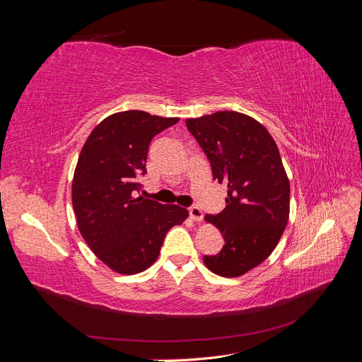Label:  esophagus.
Here are the masks:
<instances>
[{
  "label": "esophagus",
  "instance_id": "1",
  "mask_svg": "<svg viewBox=\"0 0 362 362\" xmlns=\"http://www.w3.org/2000/svg\"><path fill=\"white\" fill-rule=\"evenodd\" d=\"M189 213H190L192 221H194V222H201V221H202L204 213H202V210H201L199 206H196V205L190 206V208H189Z\"/></svg>",
  "mask_w": 362,
  "mask_h": 362
}]
</instances>
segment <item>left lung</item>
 I'll return each mask as SVG.
<instances>
[{
  "label": "left lung",
  "instance_id": "obj_1",
  "mask_svg": "<svg viewBox=\"0 0 362 362\" xmlns=\"http://www.w3.org/2000/svg\"><path fill=\"white\" fill-rule=\"evenodd\" d=\"M211 164L213 178L228 187L226 206L205 222L222 233L208 270L237 278L257 267L278 246L290 216V181L275 140L247 115L223 110L185 120Z\"/></svg>",
  "mask_w": 362,
  "mask_h": 362
}]
</instances>
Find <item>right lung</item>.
<instances>
[{
    "label": "right lung",
    "instance_id": "1",
    "mask_svg": "<svg viewBox=\"0 0 362 362\" xmlns=\"http://www.w3.org/2000/svg\"><path fill=\"white\" fill-rule=\"evenodd\" d=\"M178 117L141 110L110 115L98 124L80 152L72 180V205L87 246L107 267L136 275L154 264L164 235L189 211L144 196L139 175L146 173L151 140Z\"/></svg>",
    "mask_w": 362,
    "mask_h": 362
}]
</instances>
